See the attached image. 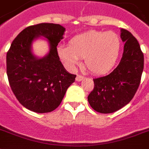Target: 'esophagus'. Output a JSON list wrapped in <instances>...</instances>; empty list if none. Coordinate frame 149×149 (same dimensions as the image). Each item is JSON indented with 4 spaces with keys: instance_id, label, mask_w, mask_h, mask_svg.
<instances>
[{
    "instance_id": "1",
    "label": "esophagus",
    "mask_w": 149,
    "mask_h": 149,
    "mask_svg": "<svg viewBox=\"0 0 149 149\" xmlns=\"http://www.w3.org/2000/svg\"><path fill=\"white\" fill-rule=\"evenodd\" d=\"M84 79H85V77H84V76L81 75H77V77H76V81H81Z\"/></svg>"
}]
</instances>
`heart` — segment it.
Returning a JSON list of instances; mask_svg holds the SVG:
<instances>
[{
  "mask_svg": "<svg viewBox=\"0 0 149 149\" xmlns=\"http://www.w3.org/2000/svg\"><path fill=\"white\" fill-rule=\"evenodd\" d=\"M120 47V37L114 32L90 30L72 37L68 46L60 45L58 55L70 68L79 64V58H85L90 72L104 74L115 65Z\"/></svg>",
  "mask_w": 149,
  "mask_h": 149,
  "instance_id": "1",
  "label": "heart"
}]
</instances>
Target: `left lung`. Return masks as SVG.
I'll list each match as a JSON object with an SVG mask.
<instances>
[{"label": "left lung", "mask_w": 149, "mask_h": 149, "mask_svg": "<svg viewBox=\"0 0 149 149\" xmlns=\"http://www.w3.org/2000/svg\"><path fill=\"white\" fill-rule=\"evenodd\" d=\"M120 32L125 45L120 64L108 75L94 78V90L88 97L91 107L100 113H111L129 104L141 81L144 55L139 44L130 32Z\"/></svg>", "instance_id": "obj_1"}]
</instances>
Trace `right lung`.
Listing matches in <instances>:
<instances>
[{"instance_id":"add662e5","label":"right lung","mask_w":149,"mask_h":149,"mask_svg":"<svg viewBox=\"0 0 149 149\" xmlns=\"http://www.w3.org/2000/svg\"><path fill=\"white\" fill-rule=\"evenodd\" d=\"M65 28L55 23H39L25 28L14 39L7 53V74L18 101L28 110L43 113L60 105L76 75L64 68L57 45ZM39 37L47 39L50 50L43 57L32 53L31 45Z\"/></svg>"}]
</instances>
